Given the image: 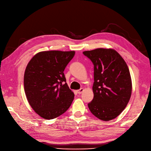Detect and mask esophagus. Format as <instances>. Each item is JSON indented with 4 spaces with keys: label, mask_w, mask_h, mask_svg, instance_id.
<instances>
[{
    "label": "esophagus",
    "mask_w": 151,
    "mask_h": 151,
    "mask_svg": "<svg viewBox=\"0 0 151 151\" xmlns=\"http://www.w3.org/2000/svg\"><path fill=\"white\" fill-rule=\"evenodd\" d=\"M83 91H84V89H83V88H81L80 89L77 91V93H78V94H81L83 92Z\"/></svg>",
    "instance_id": "obj_1"
}]
</instances>
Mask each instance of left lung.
I'll list each match as a JSON object with an SVG mask.
<instances>
[{"label": "left lung", "mask_w": 151, "mask_h": 151, "mask_svg": "<svg viewBox=\"0 0 151 151\" xmlns=\"http://www.w3.org/2000/svg\"><path fill=\"white\" fill-rule=\"evenodd\" d=\"M83 54L94 65V98L88 103L89 110L101 120H113L123 111L131 96L129 67L113 49L97 48Z\"/></svg>", "instance_id": "8db88e82"}]
</instances>
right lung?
Here are the masks:
<instances>
[{"label":"right lung","instance_id":"1","mask_svg":"<svg viewBox=\"0 0 151 151\" xmlns=\"http://www.w3.org/2000/svg\"><path fill=\"white\" fill-rule=\"evenodd\" d=\"M74 55V51L41 52L27 65L24 76L26 98L33 110L45 119L60 116L74 100L63 71Z\"/></svg>","mask_w":151,"mask_h":151}]
</instances>
